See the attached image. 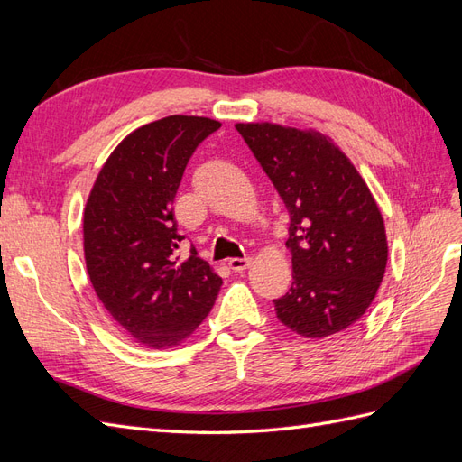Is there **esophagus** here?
I'll return each mask as SVG.
<instances>
[{"label": "esophagus", "mask_w": 462, "mask_h": 462, "mask_svg": "<svg viewBox=\"0 0 462 462\" xmlns=\"http://www.w3.org/2000/svg\"><path fill=\"white\" fill-rule=\"evenodd\" d=\"M250 265V258H231L229 260V268L231 270H235V272H243V270H246Z\"/></svg>", "instance_id": "34e87169"}]
</instances>
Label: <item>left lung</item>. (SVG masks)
<instances>
[{"label": "left lung", "mask_w": 462, "mask_h": 462, "mask_svg": "<svg viewBox=\"0 0 462 462\" xmlns=\"http://www.w3.org/2000/svg\"><path fill=\"white\" fill-rule=\"evenodd\" d=\"M236 131L289 209L291 289L275 302L285 328L324 339L368 310L385 273V227L370 189L326 136L273 123Z\"/></svg>", "instance_id": "8db88e82"}]
</instances>
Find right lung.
<instances>
[{
    "instance_id": "obj_1",
    "label": "right lung",
    "mask_w": 462,
    "mask_h": 462,
    "mask_svg": "<svg viewBox=\"0 0 462 462\" xmlns=\"http://www.w3.org/2000/svg\"><path fill=\"white\" fill-rule=\"evenodd\" d=\"M221 127L171 116L131 133L107 158L85 209V258L97 299L152 348L187 339L212 310L221 277L197 248L180 258L173 204L194 150Z\"/></svg>"
}]
</instances>
